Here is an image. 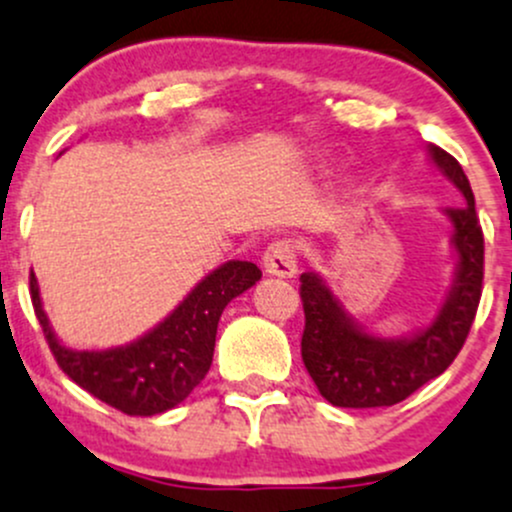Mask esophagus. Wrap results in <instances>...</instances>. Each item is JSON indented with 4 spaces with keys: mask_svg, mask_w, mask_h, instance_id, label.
Listing matches in <instances>:
<instances>
[{
    "mask_svg": "<svg viewBox=\"0 0 512 512\" xmlns=\"http://www.w3.org/2000/svg\"><path fill=\"white\" fill-rule=\"evenodd\" d=\"M262 260H265V270L274 277H294L297 274V245L289 238L274 240L267 245Z\"/></svg>",
    "mask_w": 512,
    "mask_h": 512,
    "instance_id": "1",
    "label": "esophagus"
}]
</instances>
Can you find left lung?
Returning a JSON list of instances; mask_svg holds the SVG:
<instances>
[{
	"mask_svg": "<svg viewBox=\"0 0 512 512\" xmlns=\"http://www.w3.org/2000/svg\"><path fill=\"white\" fill-rule=\"evenodd\" d=\"M441 174L466 198V206L446 208L454 225L459 270L434 324L412 338L390 341L365 333L343 311L324 279L299 277L304 304L301 360L321 395L336 407H392L444 373L464 348L483 292V230L464 169L444 149L429 147Z\"/></svg>",
	"mask_w": 512,
	"mask_h": 512,
	"instance_id": "1",
	"label": "left lung"
}]
</instances>
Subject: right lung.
Returning a JSON list of instances; mask_svg holds the SVG:
<instances>
[{
	"instance_id": "obj_1",
	"label": "right lung",
	"mask_w": 512,
	"mask_h": 512,
	"mask_svg": "<svg viewBox=\"0 0 512 512\" xmlns=\"http://www.w3.org/2000/svg\"><path fill=\"white\" fill-rule=\"evenodd\" d=\"M262 277L252 262L233 260L208 274L161 324L139 341L110 351H71L61 346L41 309L31 274V301L58 368L93 397L132 414L152 417L184 402L213 363L215 333L228 301Z\"/></svg>"
}]
</instances>
